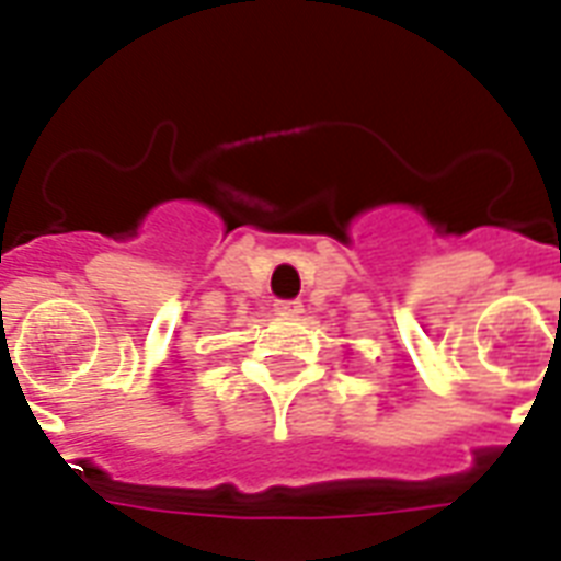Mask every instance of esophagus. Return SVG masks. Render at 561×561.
I'll return each instance as SVG.
<instances>
[{
    "label": "esophagus",
    "mask_w": 561,
    "mask_h": 561,
    "mask_svg": "<svg viewBox=\"0 0 561 561\" xmlns=\"http://www.w3.org/2000/svg\"><path fill=\"white\" fill-rule=\"evenodd\" d=\"M276 311L285 317H299L302 314V302H299V299H279V302H276Z\"/></svg>",
    "instance_id": "obj_1"
}]
</instances>
